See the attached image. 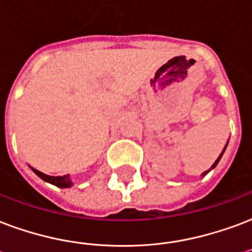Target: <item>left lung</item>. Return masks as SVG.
<instances>
[{
	"mask_svg": "<svg viewBox=\"0 0 252 252\" xmlns=\"http://www.w3.org/2000/svg\"><path fill=\"white\" fill-rule=\"evenodd\" d=\"M227 143H228V142H227ZM227 143H226V146H224V149H223V151H222V153H220V155H219V157H218V159L215 160V162H214V164H213V166H211V169H209V170H207V171H205V173H202V175H203V177H205V175H206V174H207V173H210V171H211V170H213V169H215V167H217V164L219 163V160H220V158H222L223 153H224V150H226V147H227Z\"/></svg>",
	"mask_w": 252,
	"mask_h": 252,
	"instance_id": "left-lung-1",
	"label": "left lung"
}]
</instances>
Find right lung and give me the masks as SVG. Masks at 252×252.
Listing matches in <instances>:
<instances>
[{
    "label": "right lung",
    "instance_id": "right-lung-1",
    "mask_svg": "<svg viewBox=\"0 0 252 252\" xmlns=\"http://www.w3.org/2000/svg\"><path fill=\"white\" fill-rule=\"evenodd\" d=\"M30 169L33 170L34 173L37 174V175H38L41 179H43L45 182L52 183V185H54V186L61 187V189H67V187L73 186V181H71L70 175H62V177H52V175H46V174L41 173V171L33 169V167H30Z\"/></svg>",
    "mask_w": 252,
    "mask_h": 252
}]
</instances>
